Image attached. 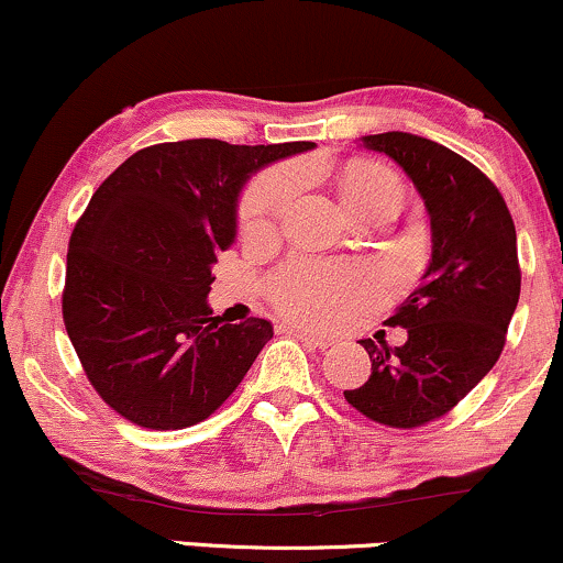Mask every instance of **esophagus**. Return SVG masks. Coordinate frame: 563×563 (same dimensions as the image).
<instances>
[{"mask_svg":"<svg viewBox=\"0 0 563 563\" xmlns=\"http://www.w3.org/2000/svg\"><path fill=\"white\" fill-rule=\"evenodd\" d=\"M289 334L295 339H300L308 346H313V350H329L331 342L325 336H318V334H310V331H302V329H289Z\"/></svg>","mask_w":563,"mask_h":563,"instance_id":"esophagus-1","label":"esophagus"}]
</instances>
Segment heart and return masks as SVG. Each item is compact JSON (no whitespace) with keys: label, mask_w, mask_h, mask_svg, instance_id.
<instances>
[{"label":"heart","mask_w":563,"mask_h":563,"mask_svg":"<svg viewBox=\"0 0 563 563\" xmlns=\"http://www.w3.org/2000/svg\"><path fill=\"white\" fill-rule=\"evenodd\" d=\"M295 177L284 169L266 172L245 187L240 198V227L247 238H261L276 227L289 200L295 196ZM399 192L391 172L380 166H357L342 177L339 192L346 208L380 196ZM371 295V276L355 266H323V263H295L271 284V297L287 316L305 323H334L365 302Z\"/></svg>","instance_id":"heart-1"}]
</instances>
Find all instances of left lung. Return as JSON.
<instances>
[{
  "mask_svg": "<svg viewBox=\"0 0 563 563\" xmlns=\"http://www.w3.org/2000/svg\"><path fill=\"white\" fill-rule=\"evenodd\" d=\"M363 145L418 187L433 253L420 287L388 318L407 342L363 339L371 378L344 399L367 420L409 430L451 412L501 357L522 287L517 229L498 187L446 145L409 133L365 135Z\"/></svg>",
  "mask_w": 563,
  "mask_h": 563,
  "instance_id": "left-lung-1",
  "label": "left lung"
}]
</instances>
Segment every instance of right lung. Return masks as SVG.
Segmentation results:
<instances>
[{
	"mask_svg": "<svg viewBox=\"0 0 563 563\" xmlns=\"http://www.w3.org/2000/svg\"><path fill=\"white\" fill-rule=\"evenodd\" d=\"M310 148L316 143H158L93 192L69 238L62 318L90 386L124 420L190 428L245 378L274 325L221 323L206 300L211 268L238 234L245 179Z\"/></svg>",
	"mask_w": 563,
	"mask_h": 563,
	"instance_id": "obj_1",
	"label": "right lung"
}]
</instances>
